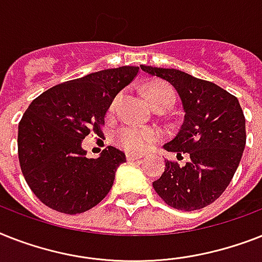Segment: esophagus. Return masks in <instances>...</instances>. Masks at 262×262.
Listing matches in <instances>:
<instances>
[{"mask_svg": "<svg viewBox=\"0 0 262 262\" xmlns=\"http://www.w3.org/2000/svg\"><path fill=\"white\" fill-rule=\"evenodd\" d=\"M141 155H132V153H127L126 159L127 161H135V160H140L141 159Z\"/></svg>", "mask_w": 262, "mask_h": 262, "instance_id": "esophagus-1", "label": "esophagus"}]
</instances>
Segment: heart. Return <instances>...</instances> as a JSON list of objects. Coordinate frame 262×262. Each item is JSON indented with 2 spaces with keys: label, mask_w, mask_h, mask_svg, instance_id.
<instances>
[{
  "label": "heart",
  "mask_w": 262,
  "mask_h": 262,
  "mask_svg": "<svg viewBox=\"0 0 262 262\" xmlns=\"http://www.w3.org/2000/svg\"><path fill=\"white\" fill-rule=\"evenodd\" d=\"M145 94L150 105L156 109L160 106L171 107L175 102V91L172 87L164 82H155L148 84L145 89ZM121 94L117 95L113 101L112 107L118 103ZM160 132L156 129H142V127L124 125L118 127L114 133V141L120 148L130 153H141L160 140Z\"/></svg>",
  "instance_id": "1"
}]
</instances>
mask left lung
Segmentation results:
<instances>
[{
	"label": "left lung",
	"instance_id": "1",
	"mask_svg": "<svg viewBox=\"0 0 262 262\" xmlns=\"http://www.w3.org/2000/svg\"><path fill=\"white\" fill-rule=\"evenodd\" d=\"M141 69L171 83L186 112L182 129L164 148L179 159L187 155L188 161L184 165L165 161V171L153 188L168 206L183 211L211 205L230 184L245 149V116L239 102L215 83L179 70Z\"/></svg>",
	"mask_w": 262,
	"mask_h": 262
}]
</instances>
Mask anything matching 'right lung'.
Wrapping results in <instances>:
<instances>
[{"label": "right lung", "mask_w": 262, "mask_h": 262, "mask_svg": "<svg viewBox=\"0 0 262 262\" xmlns=\"http://www.w3.org/2000/svg\"><path fill=\"white\" fill-rule=\"evenodd\" d=\"M138 67L107 69L51 87L35 98L18 122V160L40 202L64 214H79L109 193L125 153L107 146L86 157L82 140L101 133L113 99L138 74Z\"/></svg>", "instance_id": "obj_1"}]
</instances>
